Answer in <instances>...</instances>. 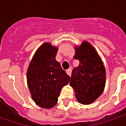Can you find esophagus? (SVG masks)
<instances>
[{
  "mask_svg": "<svg viewBox=\"0 0 126 126\" xmlns=\"http://www.w3.org/2000/svg\"><path fill=\"white\" fill-rule=\"evenodd\" d=\"M66 74H67L68 75L71 76V69H67V70L66 71Z\"/></svg>",
  "mask_w": 126,
  "mask_h": 126,
  "instance_id": "esophagus-1",
  "label": "esophagus"
}]
</instances>
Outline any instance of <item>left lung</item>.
Returning <instances> with one entry per match:
<instances>
[{"mask_svg": "<svg viewBox=\"0 0 126 126\" xmlns=\"http://www.w3.org/2000/svg\"><path fill=\"white\" fill-rule=\"evenodd\" d=\"M74 58L79 60L80 64L72 71L70 85L79 103L92 104L104 91L106 83L104 63L95 48L86 41L75 46Z\"/></svg>", "mask_w": 126, "mask_h": 126, "instance_id": "1", "label": "left lung"}]
</instances>
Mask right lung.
Segmentation results:
<instances>
[{
    "label": "right lung",
    "instance_id": "1",
    "mask_svg": "<svg viewBox=\"0 0 126 126\" xmlns=\"http://www.w3.org/2000/svg\"><path fill=\"white\" fill-rule=\"evenodd\" d=\"M57 51V47L44 43L37 49L27 69V85L32 99L44 109L55 106L61 90L70 81V76L56 60Z\"/></svg>",
    "mask_w": 126,
    "mask_h": 126
}]
</instances>
